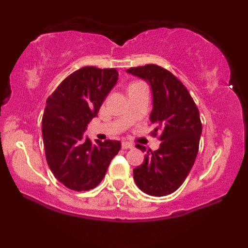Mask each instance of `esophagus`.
Instances as JSON below:
<instances>
[{
    "label": "esophagus",
    "mask_w": 248,
    "mask_h": 248,
    "mask_svg": "<svg viewBox=\"0 0 248 248\" xmlns=\"http://www.w3.org/2000/svg\"><path fill=\"white\" fill-rule=\"evenodd\" d=\"M122 148H124V149H132V148H134V144L128 141H124L122 142Z\"/></svg>",
    "instance_id": "34e87169"
}]
</instances>
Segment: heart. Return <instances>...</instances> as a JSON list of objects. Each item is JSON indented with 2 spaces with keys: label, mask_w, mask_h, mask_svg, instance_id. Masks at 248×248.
<instances>
[{
  "label": "heart",
  "mask_w": 248,
  "mask_h": 248,
  "mask_svg": "<svg viewBox=\"0 0 248 248\" xmlns=\"http://www.w3.org/2000/svg\"><path fill=\"white\" fill-rule=\"evenodd\" d=\"M133 84H136V82H133ZM130 85H132V84H130Z\"/></svg>",
  "instance_id": "obj_1"
}]
</instances>
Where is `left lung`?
<instances>
[{
  "label": "left lung",
  "instance_id": "8db88e82",
  "mask_svg": "<svg viewBox=\"0 0 248 248\" xmlns=\"http://www.w3.org/2000/svg\"><path fill=\"white\" fill-rule=\"evenodd\" d=\"M128 73L150 84L153 112L150 121L155 124L152 135L161 141L155 152L148 150L144 162L134 169V181L143 192L162 197L172 193L183 184L195 163L202 134L199 110L176 76L156 64L130 67ZM142 152L146 147L136 146Z\"/></svg>",
  "mask_w": 248,
  "mask_h": 248
}]
</instances>
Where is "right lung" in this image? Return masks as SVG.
<instances>
[{"label":"right lung","mask_w":248,"mask_h":248,"mask_svg":"<svg viewBox=\"0 0 248 248\" xmlns=\"http://www.w3.org/2000/svg\"><path fill=\"white\" fill-rule=\"evenodd\" d=\"M118 76L116 69L81 67L47 98L42 119L45 157L55 177L71 190L87 191L98 186L120 150V141L93 143L85 134Z\"/></svg>","instance_id":"1"}]
</instances>
